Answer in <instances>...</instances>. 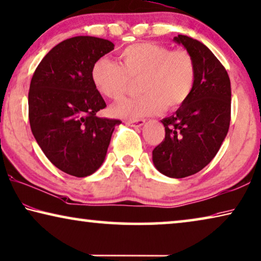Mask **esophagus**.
Segmentation results:
<instances>
[{"mask_svg": "<svg viewBox=\"0 0 261 261\" xmlns=\"http://www.w3.org/2000/svg\"><path fill=\"white\" fill-rule=\"evenodd\" d=\"M125 124L126 125H129V126H134V127H140V126H143L144 124H145V119H138V121H127V122H125Z\"/></svg>", "mask_w": 261, "mask_h": 261, "instance_id": "34e87169", "label": "esophagus"}]
</instances>
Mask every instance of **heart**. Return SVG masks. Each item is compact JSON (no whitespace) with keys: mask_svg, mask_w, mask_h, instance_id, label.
<instances>
[{"mask_svg":"<svg viewBox=\"0 0 261 261\" xmlns=\"http://www.w3.org/2000/svg\"><path fill=\"white\" fill-rule=\"evenodd\" d=\"M90 77L95 88L110 100L121 98L131 80L140 79L139 89L144 94L111 108L116 117L137 121L182 105L195 82V65L187 51H169L164 45L145 41L124 48L119 64L107 57L97 59Z\"/></svg>","mask_w":261,"mask_h":261,"instance_id":"b5f03b06","label":"heart"}]
</instances>
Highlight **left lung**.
<instances>
[{
	"mask_svg": "<svg viewBox=\"0 0 261 261\" xmlns=\"http://www.w3.org/2000/svg\"><path fill=\"white\" fill-rule=\"evenodd\" d=\"M194 60L195 82L182 105L161 119L165 139L152 152L161 174L181 179L204 168L221 148L230 125L231 85L225 68L203 43L174 37Z\"/></svg>",
	"mask_w": 261,
	"mask_h": 261,
	"instance_id": "8db88e82",
	"label": "left lung"
}]
</instances>
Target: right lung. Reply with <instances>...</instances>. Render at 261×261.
I'll return each instance as SVG.
<instances>
[{
	"label": "right lung",
	"mask_w": 261,
	"mask_h": 261,
	"mask_svg": "<svg viewBox=\"0 0 261 261\" xmlns=\"http://www.w3.org/2000/svg\"><path fill=\"white\" fill-rule=\"evenodd\" d=\"M110 40L77 36L56 45L40 61L29 89V121L41 151L60 171L92 175L106 159L118 119L100 118L106 102L90 72L113 51Z\"/></svg>",
	"instance_id": "obj_1"
}]
</instances>
